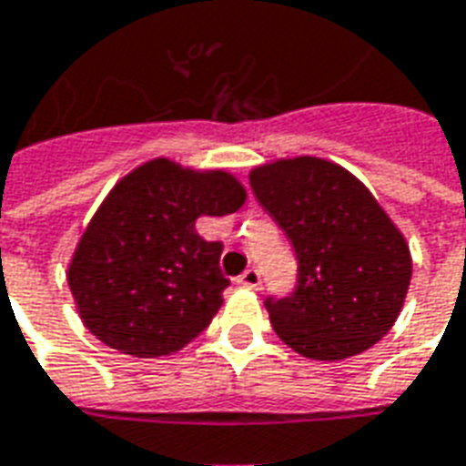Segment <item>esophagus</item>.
<instances>
[{
	"instance_id": "1",
	"label": "esophagus",
	"mask_w": 466,
	"mask_h": 466,
	"mask_svg": "<svg viewBox=\"0 0 466 466\" xmlns=\"http://www.w3.org/2000/svg\"><path fill=\"white\" fill-rule=\"evenodd\" d=\"M237 283H239V286H244V289L258 290L261 289V273H258L257 268H247V271L241 273L239 279H237Z\"/></svg>"
}]
</instances>
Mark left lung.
Segmentation results:
<instances>
[{"instance_id": "8db88e82", "label": "left lung", "mask_w": 466, "mask_h": 466, "mask_svg": "<svg viewBox=\"0 0 466 466\" xmlns=\"http://www.w3.org/2000/svg\"><path fill=\"white\" fill-rule=\"evenodd\" d=\"M248 183L298 258L293 296L266 300L276 335L315 361H342L374 347L406 303L413 258L371 190L318 156L254 166Z\"/></svg>"}]
</instances>
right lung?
I'll use <instances>...</instances> for the list:
<instances>
[{
    "label": "right lung",
    "mask_w": 466,
    "mask_h": 466,
    "mask_svg": "<svg viewBox=\"0 0 466 466\" xmlns=\"http://www.w3.org/2000/svg\"><path fill=\"white\" fill-rule=\"evenodd\" d=\"M247 187L225 168H193L166 156L141 163L106 193L67 264L83 325L106 347L151 360L190 344L225 303L222 244L195 229L225 218Z\"/></svg>",
    "instance_id": "add662e5"
}]
</instances>
